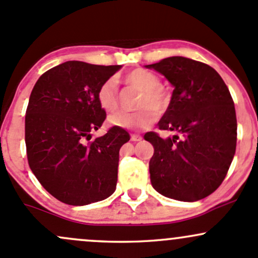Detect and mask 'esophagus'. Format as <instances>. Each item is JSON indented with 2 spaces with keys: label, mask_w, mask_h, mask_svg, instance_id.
<instances>
[{
  "label": "esophagus",
  "mask_w": 258,
  "mask_h": 258,
  "mask_svg": "<svg viewBox=\"0 0 258 258\" xmlns=\"http://www.w3.org/2000/svg\"><path fill=\"white\" fill-rule=\"evenodd\" d=\"M130 139L132 141H140L143 138H141V135H138V134H132V137H130Z\"/></svg>",
  "instance_id": "esophagus-1"
}]
</instances>
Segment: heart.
Segmentation results:
<instances>
[{"mask_svg":"<svg viewBox=\"0 0 258 258\" xmlns=\"http://www.w3.org/2000/svg\"><path fill=\"white\" fill-rule=\"evenodd\" d=\"M126 84L134 86L141 91L138 106L143 107L134 113L118 112L108 118L109 123L117 128L128 130L148 129L156 120L157 114L161 113L170 103V95L160 85V79L155 74L144 69H135L124 76ZM97 101L106 112H114L118 108V87L113 79H108L98 87Z\"/></svg>","mask_w":258,"mask_h":258,"instance_id":"heart-1","label":"heart"}]
</instances>
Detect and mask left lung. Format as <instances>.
<instances>
[{"label": "left lung", "instance_id": "1", "mask_svg": "<svg viewBox=\"0 0 258 258\" xmlns=\"http://www.w3.org/2000/svg\"><path fill=\"white\" fill-rule=\"evenodd\" d=\"M145 68L163 75L174 88L157 125L177 135L161 138L150 132L144 137L154 146L152 187L176 201L206 198L224 181L236 150V113L229 88L214 69L188 57L171 56Z\"/></svg>", "mask_w": 258, "mask_h": 258}]
</instances>
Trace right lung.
Returning a JSON list of instances; mask_svg holds the SVG:
<instances>
[{
	"instance_id": "add662e5",
	"label": "right lung",
	"mask_w": 258,
	"mask_h": 258,
	"mask_svg": "<svg viewBox=\"0 0 258 258\" xmlns=\"http://www.w3.org/2000/svg\"><path fill=\"white\" fill-rule=\"evenodd\" d=\"M120 68L66 61L44 73L33 87L26 112L29 167L62 203L87 206L114 193L119 150L130 139L128 132L113 126L87 141L106 119L98 87Z\"/></svg>"
}]
</instances>
